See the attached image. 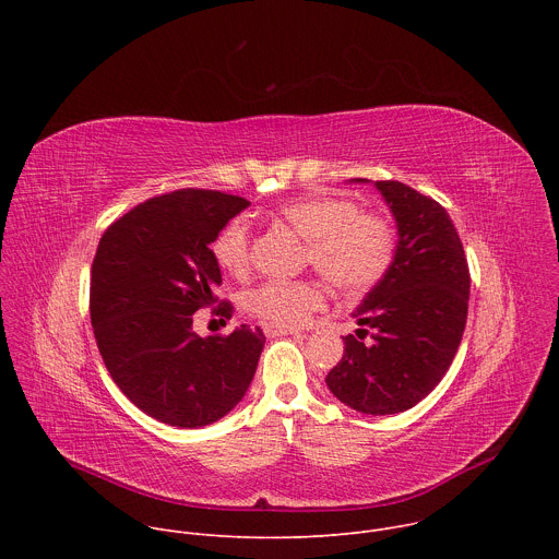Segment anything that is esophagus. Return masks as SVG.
I'll use <instances>...</instances> for the list:
<instances>
[{"label": "esophagus", "mask_w": 559, "mask_h": 559, "mask_svg": "<svg viewBox=\"0 0 559 559\" xmlns=\"http://www.w3.org/2000/svg\"><path fill=\"white\" fill-rule=\"evenodd\" d=\"M263 332H265V336H292V334H300V332L294 330V328L272 325V323H265V325H263Z\"/></svg>", "instance_id": "1"}]
</instances>
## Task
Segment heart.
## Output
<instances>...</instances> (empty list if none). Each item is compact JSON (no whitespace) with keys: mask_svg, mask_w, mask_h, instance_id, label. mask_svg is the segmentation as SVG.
Instances as JSON below:
<instances>
[{"mask_svg":"<svg viewBox=\"0 0 559 559\" xmlns=\"http://www.w3.org/2000/svg\"><path fill=\"white\" fill-rule=\"evenodd\" d=\"M300 236L307 238V259L330 283L347 292L376 285L391 267L395 231L389 218L360 212L352 199L334 194H309L278 207ZM216 265L241 276L250 267V225L231 218L212 241ZM325 302V292L316 281H267L248 292L246 309L272 325L294 328Z\"/></svg>","mask_w":559,"mask_h":559,"instance_id":"obj_1","label":"heart"}]
</instances>
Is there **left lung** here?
<instances>
[{"label": "left lung", "mask_w": 559, "mask_h": 559, "mask_svg": "<svg viewBox=\"0 0 559 559\" xmlns=\"http://www.w3.org/2000/svg\"><path fill=\"white\" fill-rule=\"evenodd\" d=\"M352 183H369L352 179ZM397 227L391 267L352 313L360 330L328 373L347 407L389 416L416 407L449 371L468 311V265L447 210L401 181H373ZM372 332V343L364 336Z\"/></svg>", "instance_id": "1"}]
</instances>
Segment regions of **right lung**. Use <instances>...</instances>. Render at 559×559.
<instances>
[{
	"label": "right lung",
	"instance_id": "1",
	"mask_svg": "<svg viewBox=\"0 0 559 559\" xmlns=\"http://www.w3.org/2000/svg\"><path fill=\"white\" fill-rule=\"evenodd\" d=\"M248 205L214 190H177L139 203L102 236L91 276L97 347L128 401L158 423L212 425L254 378L265 345L259 328L207 338L192 330V313L218 300L210 243ZM218 313L229 318L231 305Z\"/></svg>",
	"mask_w": 559,
	"mask_h": 559
}]
</instances>
